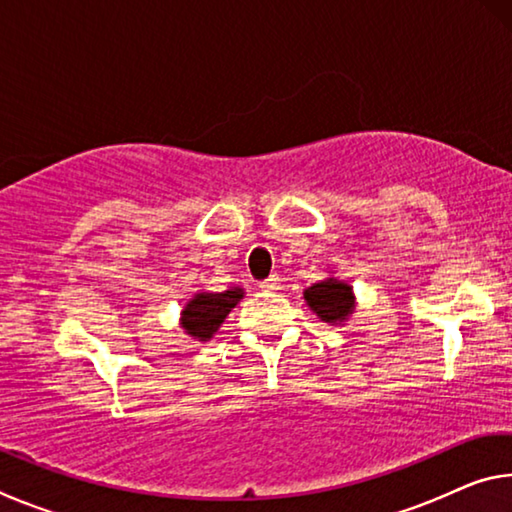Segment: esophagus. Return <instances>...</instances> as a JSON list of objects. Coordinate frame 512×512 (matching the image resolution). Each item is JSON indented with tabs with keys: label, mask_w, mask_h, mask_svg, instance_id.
<instances>
[{
	"label": "esophagus",
	"mask_w": 512,
	"mask_h": 512,
	"mask_svg": "<svg viewBox=\"0 0 512 512\" xmlns=\"http://www.w3.org/2000/svg\"><path fill=\"white\" fill-rule=\"evenodd\" d=\"M280 277H277V275H271V277H268V280H264V282H259V289H262V291H277V289H280Z\"/></svg>",
	"instance_id": "esophagus-1"
}]
</instances>
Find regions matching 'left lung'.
I'll use <instances>...</instances> for the list:
<instances>
[{"label":"left lung","instance_id":"1","mask_svg":"<svg viewBox=\"0 0 512 512\" xmlns=\"http://www.w3.org/2000/svg\"><path fill=\"white\" fill-rule=\"evenodd\" d=\"M305 300L311 311L329 325H341L354 311V293L350 284L336 277H327L323 282L311 284L305 289Z\"/></svg>","mask_w":512,"mask_h":512}]
</instances>
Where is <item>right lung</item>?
<instances>
[{"mask_svg": "<svg viewBox=\"0 0 512 512\" xmlns=\"http://www.w3.org/2000/svg\"><path fill=\"white\" fill-rule=\"evenodd\" d=\"M241 298H244V289L239 287H232L221 293H196L185 305L183 316H180V325L194 339L210 341L216 329L221 327L225 316L237 307Z\"/></svg>", "mask_w": 512, "mask_h": 512, "instance_id": "1", "label": "right lung"}]
</instances>
